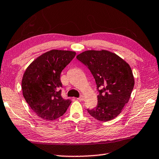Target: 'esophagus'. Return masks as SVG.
<instances>
[{"label":"esophagus","instance_id":"34e87169","mask_svg":"<svg viewBox=\"0 0 159 159\" xmlns=\"http://www.w3.org/2000/svg\"><path fill=\"white\" fill-rule=\"evenodd\" d=\"M77 99L78 100H80V101H82V100H84V96H82V95H81L79 98H77Z\"/></svg>","mask_w":159,"mask_h":159}]
</instances>
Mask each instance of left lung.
Returning <instances> with one entry per match:
<instances>
[{
	"instance_id": "left-lung-1",
	"label": "left lung",
	"mask_w": 159,
	"mask_h": 159,
	"mask_svg": "<svg viewBox=\"0 0 159 159\" xmlns=\"http://www.w3.org/2000/svg\"><path fill=\"white\" fill-rule=\"evenodd\" d=\"M77 59L89 68L95 80L98 106L89 114L101 121H108L120 114L130 98L134 85L130 66L117 55L106 50L84 51Z\"/></svg>"
}]
</instances>
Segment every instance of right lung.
I'll return each instance as SVG.
<instances>
[{
	"label": "right lung",
	"instance_id": "add662e5",
	"mask_svg": "<svg viewBox=\"0 0 159 159\" xmlns=\"http://www.w3.org/2000/svg\"><path fill=\"white\" fill-rule=\"evenodd\" d=\"M76 53L53 49L34 60L22 80V95L39 117L53 121L62 116L70 106V99L61 96L60 74Z\"/></svg>",
	"mask_w": 159,
	"mask_h": 159
}]
</instances>
